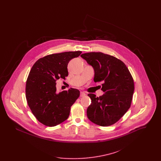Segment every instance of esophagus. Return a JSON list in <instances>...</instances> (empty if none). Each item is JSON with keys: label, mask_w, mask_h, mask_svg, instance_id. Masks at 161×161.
<instances>
[{"label": "esophagus", "mask_w": 161, "mask_h": 161, "mask_svg": "<svg viewBox=\"0 0 161 161\" xmlns=\"http://www.w3.org/2000/svg\"><path fill=\"white\" fill-rule=\"evenodd\" d=\"M86 95V93L83 92H81L80 93V97H85Z\"/></svg>", "instance_id": "34e87169"}]
</instances>
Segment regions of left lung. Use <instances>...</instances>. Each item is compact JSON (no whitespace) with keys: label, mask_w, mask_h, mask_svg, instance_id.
<instances>
[{"label":"left lung","mask_w":161,"mask_h":161,"mask_svg":"<svg viewBox=\"0 0 161 161\" xmlns=\"http://www.w3.org/2000/svg\"><path fill=\"white\" fill-rule=\"evenodd\" d=\"M81 57L92 66L95 82H103L104 94L97 97L87 95L92 103L87 107L89 119L106 127L116 123L130 107L134 92V81L127 67L114 56L102 53H88Z\"/></svg>","instance_id":"obj_1"}]
</instances>
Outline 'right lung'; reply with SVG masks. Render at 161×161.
Returning a JSON list of instances; mask_svg holds the SVG:
<instances>
[{"mask_svg":"<svg viewBox=\"0 0 161 161\" xmlns=\"http://www.w3.org/2000/svg\"><path fill=\"white\" fill-rule=\"evenodd\" d=\"M82 52L51 54L40 58L32 66L26 84V98L33 115L39 122L55 126L69 117L70 107L80 96L77 89L57 93L56 81L68 75L69 61Z\"/></svg>","mask_w":161,"mask_h":161,"instance_id":"obj_1","label":"right lung"}]
</instances>
